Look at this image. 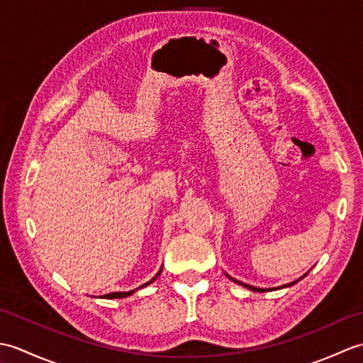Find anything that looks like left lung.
I'll list each match as a JSON object with an SVG mask.
<instances>
[{
  "instance_id": "8db88e82",
  "label": "left lung",
  "mask_w": 363,
  "mask_h": 363,
  "mask_svg": "<svg viewBox=\"0 0 363 363\" xmlns=\"http://www.w3.org/2000/svg\"><path fill=\"white\" fill-rule=\"evenodd\" d=\"M307 273H309V272H307ZM307 273L304 274V276H301L299 277V279H296V281H293V282H290V284H285V285H281V287L279 289H285V287H291V285H295L296 282H299L301 279H303V277H306L307 276ZM228 277H229V279L230 281H234V282H237V284H240V285H243V287H246V289H250V290H252V291H268V290H272V289H259V287H252V285H248V284H245V282H240V281H237V279H234V277H230L229 274H226ZM276 290V289H274Z\"/></svg>"
}]
</instances>
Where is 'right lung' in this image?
Here are the masks:
<instances>
[{
  "label": "right lung",
  "mask_w": 363,
  "mask_h": 363,
  "mask_svg": "<svg viewBox=\"0 0 363 363\" xmlns=\"http://www.w3.org/2000/svg\"><path fill=\"white\" fill-rule=\"evenodd\" d=\"M160 272H162V268L159 269V272H157V274H156V276H154L151 281H148V282H146V284L140 285V287H138V289H135V290H130V291H113V293H109V295H104V298H107V299H115V298H117V299H120V298H128V296H130V295H133V293H135L137 290H140V289L146 287V285H150L151 282H154V281H156V279H157V276L160 274Z\"/></svg>",
  "instance_id": "right-lung-1"
}]
</instances>
